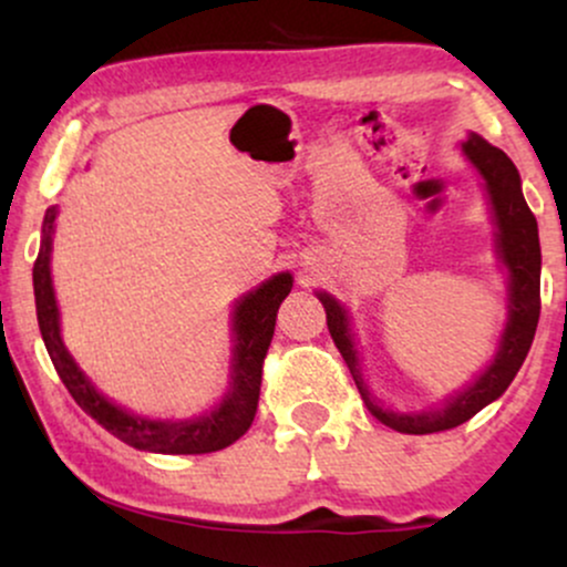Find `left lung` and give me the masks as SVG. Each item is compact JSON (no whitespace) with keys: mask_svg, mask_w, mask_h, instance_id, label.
<instances>
[{"mask_svg":"<svg viewBox=\"0 0 567 567\" xmlns=\"http://www.w3.org/2000/svg\"><path fill=\"white\" fill-rule=\"evenodd\" d=\"M464 152L487 181V194H491L493 213H496L498 224V252L501 261L509 269V322H506L504 338H501V349L493 365L466 392L453 396L445 408L421 415L386 413V410L373 405L365 386H362L360 368H357L354 343H351L347 328V311L328 292H317L324 306V315H328L330 336H333L338 351L347 360L368 410L381 424L402 434H432L461 426L485 405H491L496 396L504 394L506 386L514 381V375H517V370L523 368L525 357H528L533 336H536L538 315H542V245H538V224L536 216L530 213L528 202L523 197V188H519L517 167L501 148L491 146L480 135H472L464 143Z\"/></svg>","mask_w":567,"mask_h":567,"instance_id":"obj_1","label":"left lung"}]
</instances>
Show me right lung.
Masks as SVG:
<instances>
[{
    "mask_svg": "<svg viewBox=\"0 0 567 567\" xmlns=\"http://www.w3.org/2000/svg\"><path fill=\"white\" fill-rule=\"evenodd\" d=\"M55 207L44 216V239L34 261V298L37 320L42 330L44 347L50 360L66 383L69 394L84 413L93 415L106 432L116 440L138 447V451L167 453V455H194L213 453L229 447L250 429L261 396V375L266 351L271 347L277 324L279 303L288 298L292 288L290 275H277L250 296H245L237 306L234 330H237V349H234V381L226 400L213 413L199 415L192 421H146L141 415H130L127 410L112 405L103 394H97L82 370L74 365L71 354L63 347L61 330H58V306L50 282V239H53Z\"/></svg>",
    "mask_w": 567,
    "mask_h": 567,
    "instance_id": "1",
    "label": "right lung"
}]
</instances>
